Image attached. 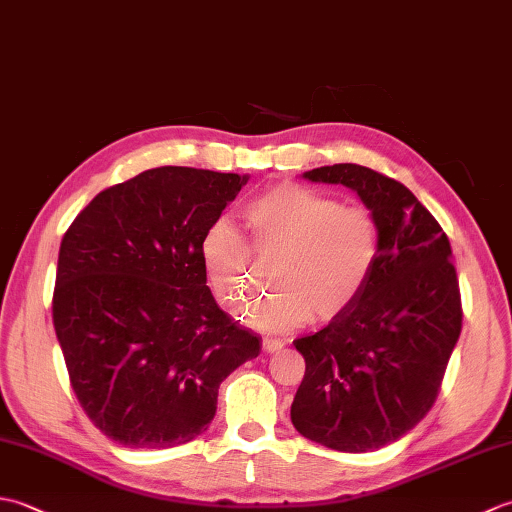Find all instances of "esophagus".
<instances>
[{
	"instance_id": "obj_1",
	"label": "esophagus",
	"mask_w": 512,
	"mask_h": 512,
	"mask_svg": "<svg viewBox=\"0 0 512 512\" xmlns=\"http://www.w3.org/2000/svg\"><path fill=\"white\" fill-rule=\"evenodd\" d=\"M262 347H264V352L273 354V352H279L281 347H284V341H279V339H264V341H262Z\"/></svg>"
}]
</instances>
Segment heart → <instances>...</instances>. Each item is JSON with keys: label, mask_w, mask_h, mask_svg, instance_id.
Segmentation results:
<instances>
[{"label": "heart", "mask_w": 512, "mask_h": 512, "mask_svg": "<svg viewBox=\"0 0 512 512\" xmlns=\"http://www.w3.org/2000/svg\"><path fill=\"white\" fill-rule=\"evenodd\" d=\"M248 242L228 220L202 239V266L228 308L253 297L262 266L273 262L275 290L246 310L266 332H290L312 317L332 321L361 299L383 250L376 215L303 184H279L244 209Z\"/></svg>", "instance_id": "obj_1"}]
</instances>
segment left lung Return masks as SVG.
<instances>
[{
	"label": "left lung",
	"mask_w": 512,
	"mask_h": 512,
	"mask_svg": "<svg viewBox=\"0 0 512 512\" xmlns=\"http://www.w3.org/2000/svg\"><path fill=\"white\" fill-rule=\"evenodd\" d=\"M343 184L376 215L380 262L354 306L295 341L306 358L290 418L303 438L363 453L396 442L427 416L462 332L451 244L405 184L352 162L303 173Z\"/></svg>",
	"instance_id": "1"
}]
</instances>
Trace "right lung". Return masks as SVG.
Returning <instances> with one entry per match:
<instances>
[{"mask_svg":"<svg viewBox=\"0 0 512 512\" xmlns=\"http://www.w3.org/2000/svg\"><path fill=\"white\" fill-rule=\"evenodd\" d=\"M246 182L149 169L101 191L61 239L54 332L83 411L123 447L198 438L222 380L262 350L217 306L202 266L206 231Z\"/></svg>","mask_w":512,"mask_h":512,"instance_id":"obj_1","label":"right lung"}]
</instances>
